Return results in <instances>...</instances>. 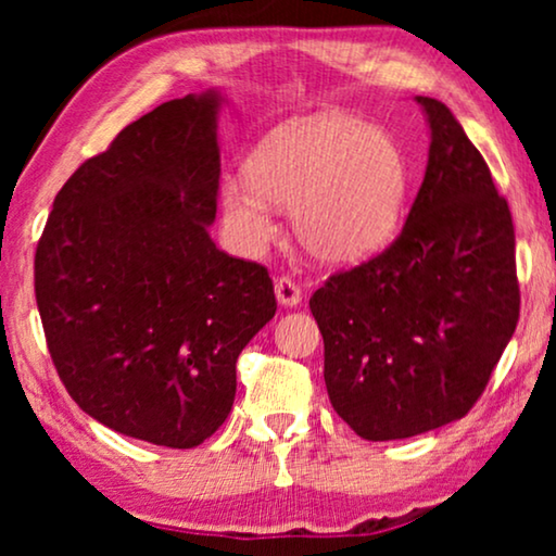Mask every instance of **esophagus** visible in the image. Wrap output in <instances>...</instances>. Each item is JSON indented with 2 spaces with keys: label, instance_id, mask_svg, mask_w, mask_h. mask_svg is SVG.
<instances>
[{
  "label": "esophagus",
  "instance_id": "esophagus-1",
  "mask_svg": "<svg viewBox=\"0 0 556 556\" xmlns=\"http://www.w3.org/2000/svg\"><path fill=\"white\" fill-rule=\"evenodd\" d=\"M276 299L280 306H299L301 288L295 286L288 276H280V278H276Z\"/></svg>",
  "mask_w": 556,
  "mask_h": 556
}]
</instances>
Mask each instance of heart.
Listing matches in <instances>:
<instances>
[{
    "label": "heart",
    "instance_id": "b5f03b06",
    "mask_svg": "<svg viewBox=\"0 0 556 556\" xmlns=\"http://www.w3.org/2000/svg\"><path fill=\"white\" fill-rule=\"evenodd\" d=\"M407 189V159L392 136L346 116H316L265 136L248 177L225 179L219 202L242 248L273 240V202L293 210L295 238L314 261L352 265L390 245Z\"/></svg>",
    "mask_w": 556,
    "mask_h": 556
}]
</instances>
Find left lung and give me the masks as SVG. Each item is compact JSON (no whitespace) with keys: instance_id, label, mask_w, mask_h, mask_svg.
I'll return each mask as SVG.
<instances>
[{"instance_id":"8db88e82","label":"left lung","mask_w":556,"mask_h":556,"mask_svg":"<svg viewBox=\"0 0 556 556\" xmlns=\"http://www.w3.org/2000/svg\"><path fill=\"white\" fill-rule=\"evenodd\" d=\"M430 154L407 223L382 253L311 295L333 409L364 440L460 420L519 321L508 202L463 126L435 98Z\"/></svg>"}]
</instances>
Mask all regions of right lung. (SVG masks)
I'll list each match as a JSON object with an SVG mask.
<instances>
[{
  "instance_id": "right-lung-1",
  "label": "right lung",
  "mask_w": 556,
  "mask_h": 556,
  "mask_svg": "<svg viewBox=\"0 0 556 556\" xmlns=\"http://www.w3.org/2000/svg\"><path fill=\"white\" fill-rule=\"evenodd\" d=\"M215 90L128 124L60 189L35 299L65 390L105 428L164 447L207 440L235 362L276 316L268 268L217 250Z\"/></svg>"
}]
</instances>
